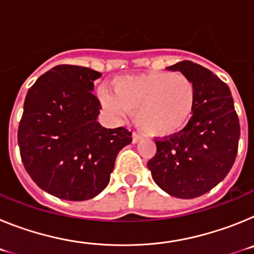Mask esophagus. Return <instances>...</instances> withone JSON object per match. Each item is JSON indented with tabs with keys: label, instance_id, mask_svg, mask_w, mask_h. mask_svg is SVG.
Listing matches in <instances>:
<instances>
[{
	"label": "esophagus",
	"instance_id": "esophagus-1",
	"mask_svg": "<svg viewBox=\"0 0 254 254\" xmlns=\"http://www.w3.org/2000/svg\"><path fill=\"white\" fill-rule=\"evenodd\" d=\"M140 140H142V134L138 133V132H133V133H132V142L136 143Z\"/></svg>",
	"mask_w": 254,
	"mask_h": 254
}]
</instances>
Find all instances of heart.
<instances>
[{"label":"heart","mask_w":254,"mask_h":254,"mask_svg":"<svg viewBox=\"0 0 254 254\" xmlns=\"http://www.w3.org/2000/svg\"><path fill=\"white\" fill-rule=\"evenodd\" d=\"M113 94L102 90L100 102L113 114L134 112L140 129L154 137H170L187 126L196 105V86L188 76L169 71L121 76Z\"/></svg>","instance_id":"b5f03b06"}]
</instances>
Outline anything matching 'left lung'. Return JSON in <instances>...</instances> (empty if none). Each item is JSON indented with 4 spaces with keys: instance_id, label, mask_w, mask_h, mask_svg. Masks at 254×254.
Returning <instances> with one entry per match:
<instances>
[{
    "instance_id": "obj_1",
    "label": "left lung",
    "mask_w": 254,
    "mask_h": 254,
    "mask_svg": "<svg viewBox=\"0 0 254 254\" xmlns=\"http://www.w3.org/2000/svg\"><path fill=\"white\" fill-rule=\"evenodd\" d=\"M167 69L181 71L193 81L196 105L181 132L155 140L156 154L147 168L167 193L194 198L228 176L237 158L241 126L230 89L210 69L190 61Z\"/></svg>"
}]
</instances>
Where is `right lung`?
I'll use <instances>...</instances> for the list:
<instances>
[{
	"label": "right lung",
	"instance_id": "1",
	"mask_svg": "<svg viewBox=\"0 0 254 254\" xmlns=\"http://www.w3.org/2000/svg\"><path fill=\"white\" fill-rule=\"evenodd\" d=\"M100 72L60 64L29 89L17 129L20 155L38 187L58 198L85 201L108 186L121 149L132 142L126 127L105 128L93 94Z\"/></svg>",
	"mask_w": 254,
	"mask_h": 254
}]
</instances>
